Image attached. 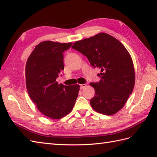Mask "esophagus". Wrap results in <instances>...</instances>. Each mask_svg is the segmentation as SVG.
<instances>
[{
    "mask_svg": "<svg viewBox=\"0 0 157 157\" xmlns=\"http://www.w3.org/2000/svg\"><path fill=\"white\" fill-rule=\"evenodd\" d=\"M79 86H80V89H81V90L84 89L85 87H86V84H80Z\"/></svg>",
    "mask_w": 157,
    "mask_h": 157,
    "instance_id": "obj_1",
    "label": "esophagus"
}]
</instances>
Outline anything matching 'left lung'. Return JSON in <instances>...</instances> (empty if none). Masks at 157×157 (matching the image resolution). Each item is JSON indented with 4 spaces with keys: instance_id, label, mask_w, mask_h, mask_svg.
I'll return each instance as SVG.
<instances>
[{
    "instance_id": "8db88e82",
    "label": "left lung",
    "mask_w": 157,
    "mask_h": 157,
    "mask_svg": "<svg viewBox=\"0 0 157 157\" xmlns=\"http://www.w3.org/2000/svg\"><path fill=\"white\" fill-rule=\"evenodd\" d=\"M71 48L88 59L90 64L101 70L99 82L90 83L95 96L90 100L94 110L113 115L123 108L132 94L135 73L132 57L121 43L112 36L100 33L76 41Z\"/></svg>"
}]
</instances>
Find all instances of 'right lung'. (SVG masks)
I'll return each mask as SVG.
<instances>
[{"instance_id":"1","label":"right lung","mask_w":157,"mask_h":157,"mask_svg":"<svg viewBox=\"0 0 157 157\" xmlns=\"http://www.w3.org/2000/svg\"><path fill=\"white\" fill-rule=\"evenodd\" d=\"M72 43L45 41L35 47L25 66L26 87L29 97L43 114L60 119L74 108L79 86H63L56 81L63 70V52Z\"/></svg>"}]
</instances>
